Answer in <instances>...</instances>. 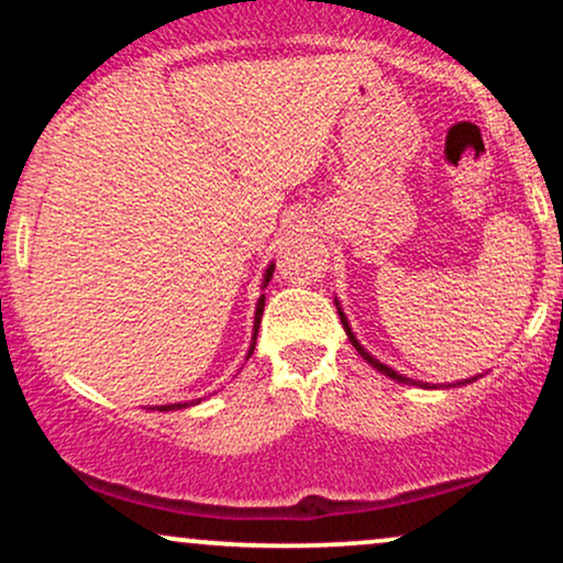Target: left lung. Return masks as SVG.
<instances>
[{
  "mask_svg": "<svg viewBox=\"0 0 563 563\" xmlns=\"http://www.w3.org/2000/svg\"><path fill=\"white\" fill-rule=\"evenodd\" d=\"M333 301H335V309H339L341 325H344V331H346V335H349V341H352V346L357 349V352H360V357H363L365 363H371L373 367H376L378 373H384V376L394 378V380H397V384H412V386H421V389H437V384H423V380H412V378H407V376H402V373H397V371H394V367L384 365V363H380V360L373 357V354L367 352V349H365L363 344H360V341H357V335H354L352 325H349V320H346V314H344V309H341V301H339V299H333ZM471 380H476V376H474V378H463V380H457V384H448V389H450V386H466V384H471Z\"/></svg>",
  "mask_w": 563,
  "mask_h": 563,
  "instance_id": "left-lung-1",
  "label": "left lung"
}]
</instances>
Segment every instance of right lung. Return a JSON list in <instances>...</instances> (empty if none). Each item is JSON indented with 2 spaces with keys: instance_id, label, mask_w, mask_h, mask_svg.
Masks as SVG:
<instances>
[{
  "instance_id": "right-lung-1",
  "label": "right lung",
  "mask_w": 563,
  "mask_h": 563,
  "mask_svg": "<svg viewBox=\"0 0 563 563\" xmlns=\"http://www.w3.org/2000/svg\"><path fill=\"white\" fill-rule=\"evenodd\" d=\"M273 273H275V264L269 262L267 269H264V277H262V290L267 288V283L273 280ZM262 312H264V294L260 296V301H256V312H254V333H251V346H249V354H245V360L254 354V346H256V333H260V322H262ZM200 399H190V402H174V405H156L151 407V410H161V412H169V410H183V407H192L198 405Z\"/></svg>"
}]
</instances>
